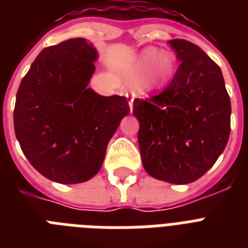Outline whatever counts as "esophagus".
Wrapping results in <instances>:
<instances>
[{"mask_svg": "<svg viewBox=\"0 0 248 248\" xmlns=\"http://www.w3.org/2000/svg\"><path fill=\"white\" fill-rule=\"evenodd\" d=\"M126 96H127V99H130V100H128V105H130V110H131L132 112V105H134V95H126Z\"/></svg>", "mask_w": 248, "mask_h": 248, "instance_id": "obj_1", "label": "esophagus"}]
</instances>
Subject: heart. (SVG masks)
Here are the masks:
<instances>
[{"instance_id": "b5f03b06", "label": "heart", "mask_w": 248, "mask_h": 248, "mask_svg": "<svg viewBox=\"0 0 248 248\" xmlns=\"http://www.w3.org/2000/svg\"><path fill=\"white\" fill-rule=\"evenodd\" d=\"M177 69L176 58L172 52L147 47L136 54L124 68L128 78H135L136 85L143 93H155L165 89L175 77Z\"/></svg>"}]
</instances>
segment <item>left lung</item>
I'll list each match as a JSON object with an SVG mask.
<instances>
[{
	"label": "left lung",
	"mask_w": 248,
	"mask_h": 248,
	"mask_svg": "<svg viewBox=\"0 0 248 248\" xmlns=\"http://www.w3.org/2000/svg\"><path fill=\"white\" fill-rule=\"evenodd\" d=\"M180 62L169 87L134 100L140 155L152 177L189 184L211 169L231 134V99L219 65L197 45L169 41Z\"/></svg>",
	"instance_id": "1"
}]
</instances>
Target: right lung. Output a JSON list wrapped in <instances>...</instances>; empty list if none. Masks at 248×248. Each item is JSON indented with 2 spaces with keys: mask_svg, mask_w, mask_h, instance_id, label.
<instances>
[{
  "mask_svg": "<svg viewBox=\"0 0 248 248\" xmlns=\"http://www.w3.org/2000/svg\"><path fill=\"white\" fill-rule=\"evenodd\" d=\"M97 50L72 38L42 50L21 79L14 128L34 169L59 184H78L99 172L107 145L130 113L126 97L89 89Z\"/></svg>",
  "mask_w": 248,
  "mask_h": 248,
  "instance_id": "obj_1",
  "label": "right lung"
}]
</instances>
